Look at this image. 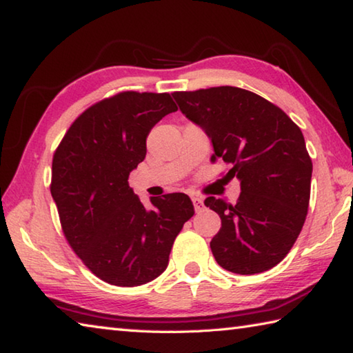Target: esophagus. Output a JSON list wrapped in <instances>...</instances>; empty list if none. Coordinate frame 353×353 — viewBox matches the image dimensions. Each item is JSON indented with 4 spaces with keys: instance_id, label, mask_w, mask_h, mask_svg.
<instances>
[{
    "instance_id": "obj_1",
    "label": "esophagus",
    "mask_w": 353,
    "mask_h": 353,
    "mask_svg": "<svg viewBox=\"0 0 353 353\" xmlns=\"http://www.w3.org/2000/svg\"><path fill=\"white\" fill-rule=\"evenodd\" d=\"M192 203H194V208L196 212H201L204 208V203H203V198L199 196H192Z\"/></svg>"
}]
</instances>
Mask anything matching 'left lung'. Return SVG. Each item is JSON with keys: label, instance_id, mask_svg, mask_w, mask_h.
I'll return each mask as SVG.
<instances>
[{"label": "left lung", "instance_id": "left-lung-1", "mask_svg": "<svg viewBox=\"0 0 353 353\" xmlns=\"http://www.w3.org/2000/svg\"><path fill=\"white\" fill-rule=\"evenodd\" d=\"M179 110L214 145L212 161L232 165L241 194L235 205L209 196L221 218L210 249L223 269L239 275L269 270L289 254L307 215L312 159L301 129L254 92L219 85L172 94Z\"/></svg>", "mask_w": 353, "mask_h": 353}]
</instances>
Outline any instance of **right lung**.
<instances>
[{
	"instance_id": "1",
	"label": "right lung",
	"mask_w": 353,
	"mask_h": 353,
	"mask_svg": "<svg viewBox=\"0 0 353 353\" xmlns=\"http://www.w3.org/2000/svg\"><path fill=\"white\" fill-rule=\"evenodd\" d=\"M178 108L169 94L121 92L84 110L52 161L50 194L73 252L103 281L134 288L155 280L194 216L185 194L152 198L145 209L129 185L145 158L152 128Z\"/></svg>"
}]
</instances>
